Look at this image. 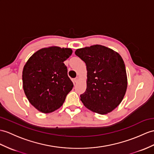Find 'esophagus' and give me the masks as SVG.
Masks as SVG:
<instances>
[{"label": "esophagus", "mask_w": 154, "mask_h": 154, "mask_svg": "<svg viewBox=\"0 0 154 154\" xmlns=\"http://www.w3.org/2000/svg\"><path fill=\"white\" fill-rule=\"evenodd\" d=\"M78 81H79V78L78 77H76V78H74V82H75V83H77Z\"/></svg>", "instance_id": "1"}]
</instances>
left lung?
Returning <instances> with one entry per match:
<instances>
[{"label": "left lung", "instance_id": "obj_1", "mask_svg": "<svg viewBox=\"0 0 154 154\" xmlns=\"http://www.w3.org/2000/svg\"><path fill=\"white\" fill-rule=\"evenodd\" d=\"M87 69V88L80 95L84 105L99 114L111 112L121 103L127 88L125 63L121 55L102 45L77 49Z\"/></svg>", "mask_w": 154, "mask_h": 154}]
</instances>
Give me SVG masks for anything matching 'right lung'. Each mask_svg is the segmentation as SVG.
Instances as JSON below:
<instances>
[{
    "instance_id": "right-lung-1",
    "label": "right lung",
    "mask_w": 154,
    "mask_h": 154,
    "mask_svg": "<svg viewBox=\"0 0 154 154\" xmlns=\"http://www.w3.org/2000/svg\"><path fill=\"white\" fill-rule=\"evenodd\" d=\"M72 54L70 48H42L30 57L22 73L23 88L29 103L42 113L61 107L73 83L64 62Z\"/></svg>"
}]
</instances>
